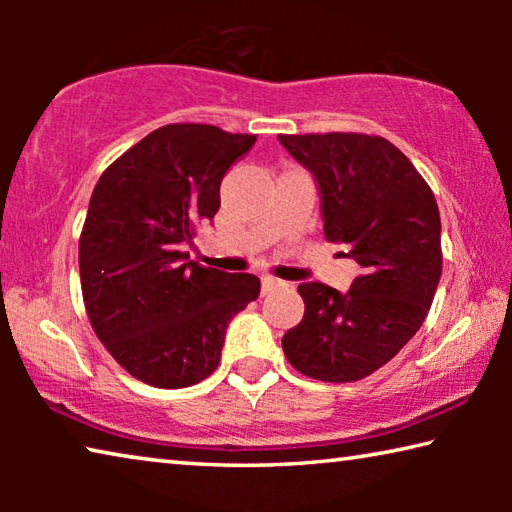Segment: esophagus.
<instances>
[{"label":"esophagus","instance_id":"esophagus-1","mask_svg":"<svg viewBox=\"0 0 512 512\" xmlns=\"http://www.w3.org/2000/svg\"><path fill=\"white\" fill-rule=\"evenodd\" d=\"M284 287H287V282L275 280V277H271V275L262 277V293H264V296H268V293H273L277 289H284Z\"/></svg>","mask_w":512,"mask_h":512}]
</instances>
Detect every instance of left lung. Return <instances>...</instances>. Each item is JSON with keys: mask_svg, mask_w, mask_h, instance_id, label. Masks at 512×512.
I'll use <instances>...</instances> for the list:
<instances>
[{"mask_svg": "<svg viewBox=\"0 0 512 512\" xmlns=\"http://www.w3.org/2000/svg\"><path fill=\"white\" fill-rule=\"evenodd\" d=\"M280 142L320 187L325 239L348 246L361 275L348 293L305 282V316L282 336L302 375L359 381L418 332L443 273L440 212L411 160L379 135L307 133Z\"/></svg>", "mask_w": 512, "mask_h": 512, "instance_id": "1", "label": "left lung"}]
</instances>
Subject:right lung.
<instances>
[{"label":"right lung","instance_id":"add662e5","mask_svg":"<svg viewBox=\"0 0 512 512\" xmlns=\"http://www.w3.org/2000/svg\"><path fill=\"white\" fill-rule=\"evenodd\" d=\"M257 135L167 124L101 173L79 239L90 325L121 368L155 388H185L221 361L225 327L259 296L250 273L183 253L212 221L221 180Z\"/></svg>","mask_w":512,"mask_h":512}]
</instances>
